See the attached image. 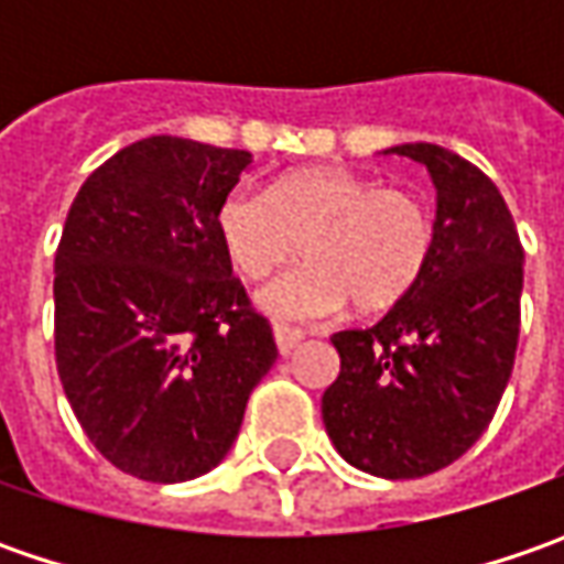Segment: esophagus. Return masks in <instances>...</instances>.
<instances>
[{"instance_id": "1", "label": "esophagus", "mask_w": 564, "mask_h": 564, "mask_svg": "<svg viewBox=\"0 0 564 564\" xmlns=\"http://www.w3.org/2000/svg\"><path fill=\"white\" fill-rule=\"evenodd\" d=\"M272 336H275V345H279V355H292L294 348L304 341V333L289 329V326H272Z\"/></svg>"}]
</instances>
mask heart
Returning a JSON list of instances; mask_svg holds the SVG:
<instances>
[{
    "label": "heart",
    "instance_id": "b5f03b06",
    "mask_svg": "<svg viewBox=\"0 0 564 564\" xmlns=\"http://www.w3.org/2000/svg\"><path fill=\"white\" fill-rule=\"evenodd\" d=\"M216 231L245 279L270 275L304 238L307 263L257 292L267 314L292 323L329 319L348 301L360 314L389 311L417 289L436 245L421 194L348 169H301L270 191L231 187L216 209Z\"/></svg>",
    "mask_w": 564,
    "mask_h": 564
}]
</instances>
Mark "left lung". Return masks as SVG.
<instances>
[{
	"mask_svg": "<svg viewBox=\"0 0 564 564\" xmlns=\"http://www.w3.org/2000/svg\"><path fill=\"white\" fill-rule=\"evenodd\" d=\"M392 153L436 185V245L417 289L377 326L333 336L341 370L323 392L338 455L386 480H414L484 436L514 367L524 248L499 187L436 143Z\"/></svg>",
	"mask_w": 564,
	"mask_h": 564,
	"instance_id": "1",
	"label": "left lung"
}]
</instances>
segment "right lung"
Masks as SVG:
<instances>
[{
  "mask_svg": "<svg viewBox=\"0 0 564 564\" xmlns=\"http://www.w3.org/2000/svg\"><path fill=\"white\" fill-rule=\"evenodd\" d=\"M248 150L156 134L80 185L55 250V367L112 465L182 484L219 465L275 360L216 209Z\"/></svg>",
  "mask_w": 564,
  "mask_h": 564,
  "instance_id": "obj_1",
  "label": "right lung"
}]
</instances>
